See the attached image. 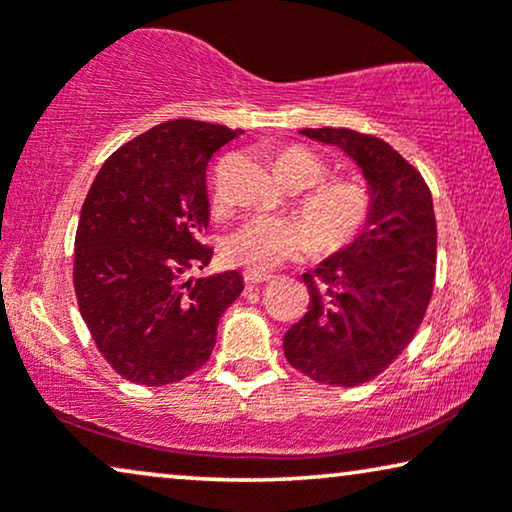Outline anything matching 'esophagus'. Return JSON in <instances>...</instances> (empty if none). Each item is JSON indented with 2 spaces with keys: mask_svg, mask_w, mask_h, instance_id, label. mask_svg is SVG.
I'll list each match as a JSON object with an SVG mask.
<instances>
[{
  "mask_svg": "<svg viewBox=\"0 0 512 512\" xmlns=\"http://www.w3.org/2000/svg\"><path fill=\"white\" fill-rule=\"evenodd\" d=\"M272 275H268V272H254V270H244V282H247L249 286L254 284H265L270 282Z\"/></svg>",
  "mask_w": 512,
  "mask_h": 512,
  "instance_id": "1",
  "label": "esophagus"
}]
</instances>
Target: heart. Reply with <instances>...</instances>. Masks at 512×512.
Instances as JSON below:
<instances>
[{"instance_id":"obj_1","label":"heart","mask_w":512,"mask_h":512,"mask_svg":"<svg viewBox=\"0 0 512 512\" xmlns=\"http://www.w3.org/2000/svg\"><path fill=\"white\" fill-rule=\"evenodd\" d=\"M275 174L289 191L300 195L298 209L305 216H256L226 240L223 254L230 263L247 270L268 272L286 261L310 254L317 242L321 254H338L359 240L373 216V195L354 179L326 177V165L303 146H284L275 153Z\"/></svg>"}]
</instances>
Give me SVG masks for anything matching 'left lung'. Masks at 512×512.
Returning a JSON list of instances; mask_svg holds the SVG:
<instances>
[{"label": "left lung", "mask_w": 512, "mask_h": 512, "mask_svg": "<svg viewBox=\"0 0 512 512\" xmlns=\"http://www.w3.org/2000/svg\"><path fill=\"white\" fill-rule=\"evenodd\" d=\"M366 177L373 216L359 240L303 279L305 317L284 335L293 368L321 384L356 387L384 373L415 338L436 282V214L415 167L387 142L347 128H305Z\"/></svg>", "instance_id": "left-lung-1"}]
</instances>
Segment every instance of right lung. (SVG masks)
<instances>
[{
	"label": "right lung",
	"mask_w": 512,
	"mask_h": 512,
	"mask_svg": "<svg viewBox=\"0 0 512 512\" xmlns=\"http://www.w3.org/2000/svg\"><path fill=\"white\" fill-rule=\"evenodd\" d=\"M240 135L160 123L111 153L81 207L74 291L97 349L125 380L165 387L202 368L216 326L244 289L237 270L184 279L212 261L207 163Z\"/></svg>",
	"instance_id": "right-lung-1"
}]
</instances>
